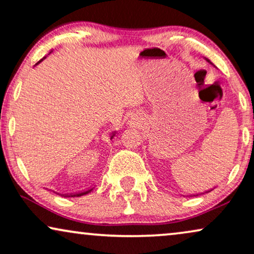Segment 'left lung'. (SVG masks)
Returning <instances> with one entry per match:
<instances>
[{
    "mask_svg": "<svg viewBox=\"0 0 254 254\" xmlns=\"http://www.w3.org/2000/svg\"><path fill=\"white\" fill-rule=\"evenodd\" d=\"M206 61H207V62H209V63H210V61H209V59H206Z\"/></svg>",
    "mask_w": 254,
    "mask_h": 254,
    "instance_id": "left-lung-1",
    "label": "left lung"
}]
</instances>
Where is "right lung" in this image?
I'll return each mask as SVG.
<instances>
[{
  "label": "right lung",
  "mask_w": 254,
  "mask_h": 254,
  "mask_svg": "<svg viewBox=\"0 0 254 254\" xmlns=\"http://www.w3.org/2000/svg\"><path fill=\"white\" fill-rule=\"evenodd\" d=\"M44 58H45V57H44ZM44 58H42L41 61L36 63V65L39 64V63H41V62H42L43 59H44ZM113 135H114V134H113ZM113 135H112V136H111V139H113ZM92 190H93V188H92V189H88V190H86V191H83V192H78V193H73V195H72V193H71V195H66V196H65V197H79V196H83V195H86V193H88V192H91Z\"/></svg>",
  "instance_id": "obj_1"
}]
</instances>
